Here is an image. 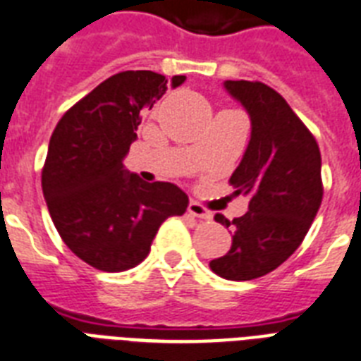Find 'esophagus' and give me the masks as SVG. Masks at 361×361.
<instances>
[{
  "mask_svg": "<svg viewBox=\"0 0 361 361\" xmlns=\"http://www.w3.org/2000/svg\"><path fill=\"white\" fill-rule=\"evenodd\" d=\"M188 212L192 214V216H195V219H201V220L212 219V212L209 211V209H205V207L201 205V203H197V201H190Z\"/></svg>",
  "mask_w": 361,
  "mask_h": 361,
  "instance_id": "1",
  "label": "esophagus"
}]
</instances>
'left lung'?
Segmentation results:
<instances>
[{"label":"left lung","instance_id":"1","mask_svg":"<svg viewBox=\"0 0 361 361\" xmlns=\"http://www.w3.org/2000/svg\"><path fill=\"white\" fill-rule=\"evenodd\" d=\"M224 86L252 122L247 152L230 178L250 201L239 219L214 214L233 228V237L230 250L209 265L228 281H252L286 262L305 239L322 203V158L314 135L279 92L259 80Z\"/></svg>","mask_w":361,"mask_h":361}]
</instances>
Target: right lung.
Masks as SVG:
<instances>
[{"label":"right lung","mask_w":361,"mask_h":361,"mask_svg":"<svg viewBox=\"0 0 361 361\" xmlns=\"http://www.w3.org/2000/svg\"><path fill=\"white\" fill-rule=\"evenodd\" d=\"M184 79L175 75L173 88ZM167 86L154 71L113 75L66 111L50 137L41 173L50 219L67 248L99 271L141 264L164 220L188 207L178 186L145 183L122 166L142 111Z\"/></svg>","instance_id":"add662e5"}]
</instances>
